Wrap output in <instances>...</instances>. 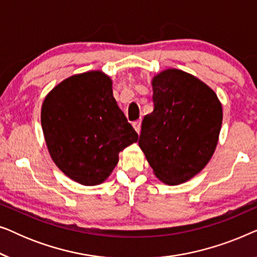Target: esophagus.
<instances>
[{
  "label": "esophagus",
  "instance_id": "obj_1",
  "mask_svg": "<svg viewBox=\"0 0 257 257\" xmlns=\"http://www.w3.org/2000/svg\"><path fill=\"white\" fill-rule=\"evenodd\" d=\"M133 127H135V130L137 131V133H140V128H142V120H136L133 121Z\"/></svg>",
  "mask_w": 257,
  "mask_h": 257
}]
</instances>
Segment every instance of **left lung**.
Segmentation results:
<instances>
[{
  "label": "left lung",
  "mask_w": 257,
  "mask_h": 257,
  "mask_svg": "<svg viewBox=\"0 0 257 257\" xmlns=\"http://www.w3.org/2000/svg\"><path fill=\"white\" fill-rule=\"evenodd\" d=\"M152 87L154 108L144 117L139 146L160 181L180 185L212 158L222 105L208 85L178 69L154 76Z\"/></svg>",
  "instance_id": "1"
}]
</instances>
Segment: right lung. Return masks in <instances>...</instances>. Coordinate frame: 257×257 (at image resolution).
<instances>
[{"mask_svg": "<svg viewBox=\"0 0 257 257\" xmlns=\"http://www.w3.org/2000/svg\"><path fill=\"white\" fill-rule=\"evenodd\" d=\"M41 122L54 163L84 186L106 180L119 152L138 140L118 107L111 78L101 71L79 73L56 85L42 105Z\"/></svg>", "mask_w": 257, "mask_h": 257, "instance_id": "obj_1", "label": "right lung"}]
</instances>
